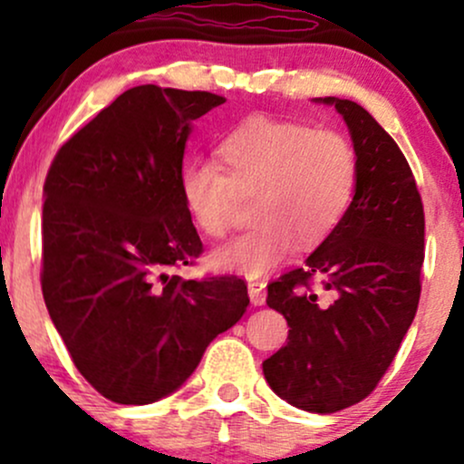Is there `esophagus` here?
Returning a JSON list of instances; mask_svg holds the SVG:
<instances>
[{"mask_svg":"<svg viewBox=\"0 0 464 464\" xmlns=\"http://www.w3.org/2000/svg\"><path fill=\"white\" fill-rule=\"evenodd\" d=\"M248 296L253 305H264L266 303V284L264 281H248Z\"/></svg>","mask_w":464,"mask_h":464,"instance_id":"esophagus-1","label":"esophagus"}]
</instances>
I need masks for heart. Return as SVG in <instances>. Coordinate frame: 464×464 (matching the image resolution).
<instances>
[{
    "instance_id": "1",
    "label": "heart",
    "mask_w": 464,
    "mask_h": 464,
    "mask_svg": "<svg viewBox=\"0 0 464 464\" xmlns=\"http://www.w3.org/2000/svg\"><path fill=\"white\" fill-rule=\"evenodd\" d=\"M218 168L188 163L179 172V194L194 225L220 237L228 228L231 188L255 191L250 231L214 253V264L262 276L284 264L296 244L312 250L347 216L358 183L353 146L334 130H312L296 121L248 117L216 148Z\"/></svg>"
}]
</instances>
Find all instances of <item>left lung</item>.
Instances as JSON below:
<instances>
[{
	"mask_svg": "<svg viewBox=\"0 0 464 464\" xmlns=\"http://www.w3.org/2000/svg\"><path fill=\"white\" fill-rule=\"evenodd\" d=\"M314 102L343 115L358 183L340 227L303 268L268 285L266 303L290 332L264 360V377L295 408L329 414L362 401L395 360L419 305L425 218L406 157L369 111L340 98ZM312 278L329 302L311 290Z\"/></svg>",
	"mask_w": 464,
	"mask_h": 464,
	"instance_id": "obj_1",
	"label": "left lung"
}]
</instances>
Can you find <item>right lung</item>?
<instances>
[{
    "instance_id": "1",
    "label": "right lung",
    "mask_w": 464,
    "mask_h": 464,
    "mask_svg": "<svg viewBox=\"0 0 464 464\" xmlns=\"http://www.w3.org/2000/svg\"><path fill=\"white\" fill-rule=\"evenodd\" d=\"M222 95L140 84L58 150L44 188V299L100 395L146 406L188 382L248 307L237 276L183 279L202 242L179 194L191 124Z\"/></svg>"
}]
</instances>
